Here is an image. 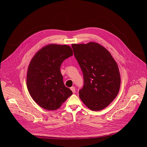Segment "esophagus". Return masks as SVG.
<instances>
[{"label":"esophagus","instance_id":"34e87169","mask_svg":"<svg viewBox=\"0 0 147 147\" xmlns=\"http://www.w3.org/2000/svg\"><path fill=\"white\" fill-rule=\"evenodd\" d=\"M70 90H71V91L73 92V93H75L76 92V88L74 87H72L70 88Z\"/></svg>","mask_w":147,"mask_h":147}]
</instances>
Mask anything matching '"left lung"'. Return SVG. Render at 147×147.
<instances>
[{
    "mask_svg": "<svg viewBox=\"0 0 147 147\" xmlns=\"http://www.w3.org/2000/svg\"><path fill=\"white\" fill-rule=\"evenodd\" d=\"M74 54L84 76V86L79 96L90 109L107 108L117 95L120 76L111 53L98 43L73 44Z\"/></svg>",
    "mask_w": 147,
    "mask_h": 147,
    "instance_id": "left-lung-1",
    "label": "left lung"
}]
</instances>
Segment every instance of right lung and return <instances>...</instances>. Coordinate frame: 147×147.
I'll list each match as a JSON object with an SVG mask.
<instances>
[{"instance_id": "add662e5", "label": "right lung", "mask_w": 147, "mask_h": 147, "mask_svg": "<svg viewBox=\"0 0 147 147\" xmlns=\"http://www.w3.org/2000/svg\"><path fill=\"white\" fill-rule=\"evenodd\" d=\"M73 54L67 45L49 44L39 50L32 58L27 73V87L33 100L45 109L55 111L72 95L66 87L60 66Z\"/></svg>"}]
</instances>
